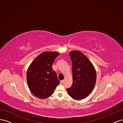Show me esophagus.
<instances>
[{
  "label": "esophagus",
  "instance_id": "34e87169",
  "mask_svg": "<svg viewBox=\"0 0 123 123\" xmlns=\"http://www.w3.org/2000/svg\"><path fill=\"white\" fill-rule=\"evenodd\" d=\"M64 80H61V83H64Z\"/></svg>",
  "mask_w": 123,
  "mask_h": 123
}]
</instances>
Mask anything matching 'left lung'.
I'll use <instances>...</instances> for the list:
<instances>
[{"label": "left lung", "mask_w": 123, "mask_h": 123, "mask_svg": "<svg viewBox=\"0 0 123 123\" xmlns=\"http://www.w3.org/2000/svg\"><path fill=\"white\" fill-rule=\"evenodd\" d=\"M72 60L73 83L67 89L68 94L74 99H84L90 94L96 80L95 69L87 56L77 50L69 52Z\"/></svg>", "instance_id": "8db88e82"}]
</instances>
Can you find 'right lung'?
Here are the masks:
<instances>
[{
    "instance_id": "right-lung-1",
    "label": "right lung",
    "mask_w": 123,
    "mask_h": 123,
    "mask_svg": "<svg viewBox=\"0 0 123 123\" xmlns=\"http://www.w3.org/2000/svg\"><path fill=\"white\" fill-rule=\"evenodd\" d=\"M57 52H43L31 63L27 70V81L29 89L36 97L44 99L54 93L60 83L52 69Z\"/></svg>"
}]
</instances>
